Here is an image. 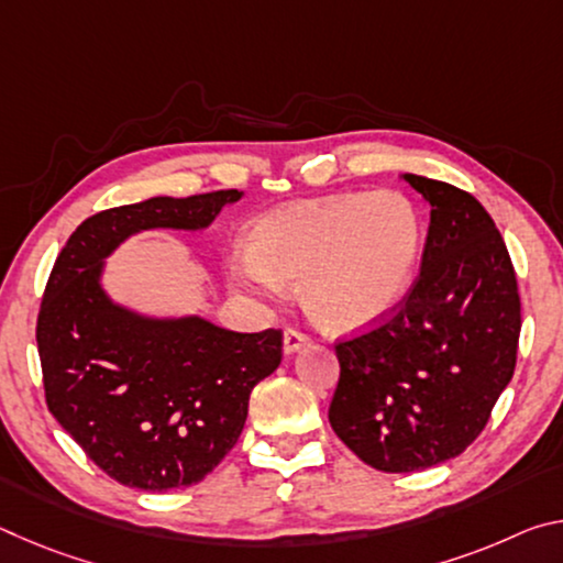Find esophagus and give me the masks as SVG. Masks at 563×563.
<instances>
[{"label":"esophagus","mask_w":563,"mask_h":563,"mask_svg":"<svg viewBox=\"0 0 563 563\" xmlns=\"http://www.w3.org/2000/svg\"><path fill=\"white\" fill-rule=\"evenodd\" d=\"M310 342V338L305 335L302 330H298V328H288L285 330V338H283V345H285V352H288V355H292V352H298L300 347H305Z\"/></svg>","instance_id":"34e87169"}]
</instances>
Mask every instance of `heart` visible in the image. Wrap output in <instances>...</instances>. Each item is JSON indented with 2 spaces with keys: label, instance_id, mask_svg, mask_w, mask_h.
I'll list each match as a JSON object with an SVG mask.
<instances>
[{
  "label": "heart",
  "instance_id": "b5f03b06",
  "mask_svg": "<svg viewBox=\"0 0 563 563\" xmlns=\"http://www.w3.org/2000/svg\"><path fill=\"white\" fill-rule=\"evenodd\" d=\"M422 243V216L402 194L320 198L261 218L251 253L231 258V278L265 300L283 298V283H300L312 320L352 330L395 308L415 278Z\"/></svg>",
  "mask_w": 563,
  "mask_h": 563
}]
</instances>
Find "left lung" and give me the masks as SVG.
Returning <instances> with one entry per match:
<instances>
[{"label":"left lung","mask_w":563,"mask_h":563,"mask_svg":"<svg viewBox=\"0 0 563 563\" xmlns=\"http://www.w3.org/2000/svg\"><path fill=\"white\" fill-rule=\"evenodd\" d=\"M430 201L422 265L393 316L340 340L330 424L379 472L462 454L517 367L521 302L504 238L466 190L405 174Z\"/></svg>","instance_id":"8db88e82"}]
</instances>
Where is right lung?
Returning <instances> with one entry per match:
<instances>
[{
  "instance_id": "obj_1",
  "label": "right lung",
  "mask_w": 563,
  "mask_h": 563,
  "mask_svg": "<svg viewBox=\"0 0 563 563\" xmlns=\"http://www.w3.org/2000/svg\"><path fill=\"white\" fill-rule=\"evenodd\" d=\"M241 196H156L101 211L71 233L46 280L36 318L46 407L126 487L180 489L216 470L243 432L253 387L280 365L283 330L136 316L101 290V263L131 233L206 228Z\"/></svg>"
}]
</instances>
